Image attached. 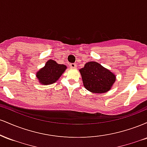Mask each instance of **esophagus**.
I'll use <instances>...</instances> for the list:
<instances>
[{
	"label": "esophagus",
	"instance_id": "1",
	"mask_svg": "<svg viewBox=\"0 0 147 147\" xmlns=\"http://www.w3.org/2000/svg\"><path fill=\"white\" fill-rule=\"evenodd\" d=\"M70 67L71 68H76L77 65H76V63H70Z\"/></svg>",
	"mask_w": 147,
	"mask_h": 147
}]
</instances>
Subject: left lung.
Instances as JSON below:
<instances>
[{"mask_svg": "<svg viewBox=\"0 0 147 147\" xmlns=\"http://www.w3.org/2000/svg\"><path fill=\"white\" fill-rule=\"evenodd\" d=\"M84 86L93 93H104L111 90L115 82L116 77L95 61H89L79 70Z\"/></svg>", "mask_w": 147, "mask_h": 147, "instance_id": "left-lung-1", "label": "left lung"}]
</instances>
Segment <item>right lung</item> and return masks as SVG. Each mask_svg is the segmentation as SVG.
<instances>
[{
  "label": "right lung",
  "instance_id": "right-lung-1",
  "mask_svg": "<svg viewBox=\"0 0 147 147\" xmlns=\"http://www.w3.org/2000/svg\"><path fill=\"white\" fill-rule=\"evenodd\" d=\"M66 65L57 63L55 61L50 59L45 63V66L36 72V77L40 84L49 85L55 83L63 73Z\"/></svg>",
  "mask_w": 147,
  "mask_h": 147
}]
</instances>
